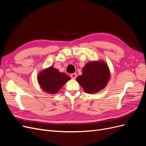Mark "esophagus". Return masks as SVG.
<instances>
[{"label": "esophagus", "mask_w": 146, "mask_h": 146, "mask_svg": "<svg viewBox=\"0 0 146 146\" xmlns=\"http://www.w3.org/2000/svg\"><path fill=\"white\" fill-rule=\"evenodd\" d=\"M70 77H71L72 78H73V79H76V77H77V74H70Z\"/></svg>", "instance_id": "1"}]
</instances>
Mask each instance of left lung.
I'll return each instance as SVG.
<instances>
[{"instance_id": "obj_1", "label": "left lung", "mask_w": 146, "mask_h": 146, "mask_svg": "<svg viewBox=\"0 0 146 146\" xmlns=\"http://www.w3.org/2000/svg\"><path fill=\"white\" fill-rule=\"evenodd\" d=\"M110 69L104 61H92L86 63L82 74L77 77V81L86 93H96L107 85L110 80Z\"/></svg>"}]
</instances>
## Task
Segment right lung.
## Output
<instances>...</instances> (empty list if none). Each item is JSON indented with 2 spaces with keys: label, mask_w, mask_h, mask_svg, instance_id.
<instances>
[{
  "label": "right lung",
  "mask_w": 146,
  "mask_h": 146,
  "mask_svg": "<svg viewBox=\"0 0 146 146\" xmlns=\"http://www.w3.org/2000/svg\"><path fill=\"white\" fill-rule=\"evenodd\" d=\"M70 77L52 66L44 69L38 74V81L44 91L49 94H56Z\"/></svg>",
  "instance_id": "obj_1"
}]
</instances>
